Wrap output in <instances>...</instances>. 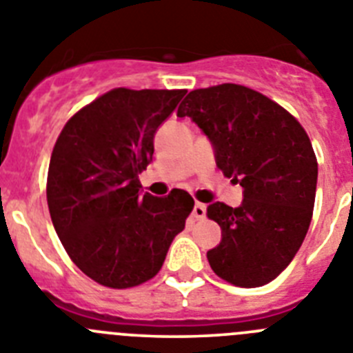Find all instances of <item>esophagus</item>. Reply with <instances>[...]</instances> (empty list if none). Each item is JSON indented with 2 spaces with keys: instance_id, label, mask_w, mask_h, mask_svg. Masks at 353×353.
I'll use <instances>...</instances> for the list:
<instances>
[{
  "instance_id": "34e87169",
  "label": "esophagus",
  "mask_w": 353,
  "mask_h": 353,
  "mask_svg": "<svg viewBox=\"0 0 353 353\" xmlns=\"http://www.w3.org/2000/svg\"><path fill=\"white\" fill-rule=\"evenodd\" d=\"M205 212H207V208H205L203 203H196L194 208H192V219L196 221H201L205 219Z\"/></svg>"
}]
</instances>
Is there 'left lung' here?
I'll list each match as a JSON object with an SVG mask.
<instances>
[{
    "mask_svg": "<svg viewBox=\"0 0 353 353\" xmlns=\"http://www.w3.org/2000/svg\"><path fill=\"white\" fill-rule=\"evenodd\" d=\"M176 117L198 123L214 145L217 168L244 189L240 207L217 201L207 208L223 232L207 252L212 270L240 288L267 285L310 230L318 179L310 136L277 102L233 83L192 90Z\"/></svg>",
    "mask_w": 353,
    "mask_h": 353,
    "instance_id": "8db88e82",
    "label": "left lung"
}]
</instances>
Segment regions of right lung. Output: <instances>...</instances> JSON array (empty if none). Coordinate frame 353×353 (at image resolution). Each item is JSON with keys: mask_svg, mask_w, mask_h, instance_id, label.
I'll return each instance as SVG.
<instances>
[{"mask_svg": "<svg viewBox=\"0 0 353 353\" xmlns=\"http://www.w3.org/2000/svg\"><path fill=\"white\" fill-rule=\"evenodd\" d=\"M187 90L113 88L65 123L48 171L54 230L77 269L108 288L157 276L194 199L182 189L141 194L154 134Z\"/></svg>", "mask_w": 353, "mask_h": 353, "instance_id": "obj_1", "label": "right lung"}]
</instances>
